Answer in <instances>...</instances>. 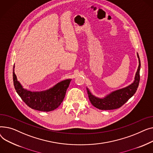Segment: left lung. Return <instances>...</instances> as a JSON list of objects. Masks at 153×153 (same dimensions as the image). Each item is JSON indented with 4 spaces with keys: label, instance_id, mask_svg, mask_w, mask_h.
<instances>
[{
    "label": "left lung",
    "instance_id": "obj_1",
    "mask_svg": "<svg viewBox=\"0 0 153 153\" xmlns=\"http://www.w3.org/2000/svg\"><path fill=\"white\" fill-rule=\"evenodd\" d=\"M139 65L134 76V82L128 86L112 91L103 98H100L93 95L88 88H86L89 100L96 108L101 110H113L118 109L126 102L136 93L140 83V59L137 53Z\"/></svg>",
    "mask_w": 153,
    "mask_h": 153
}]
</instances>
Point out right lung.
Returning a JSON list of instances; mask_svg holds the SVG:
<instances>
[{"label": "right lung", "mask_w": 153, "mask_h": 153, "mask_svg": "<svg viewBox=\"0 0 153 153\" xmlns=\"http://www.w3.org/2000/svg\"><path fill=\"white\" fill-rule=\"evenodd\" d=\"M13 71V85L16 93L25 103L31 109L43 112H49L57 109L65 97L66 91L71 79H67L58 83L54 86L46 91L32 92L23 88L17 80Z\"/></svg>", "instance_id": "right-lung-1"}]
</instances>
